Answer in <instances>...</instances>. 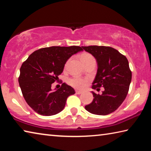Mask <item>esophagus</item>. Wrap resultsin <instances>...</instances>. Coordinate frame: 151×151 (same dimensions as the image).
I'll return each mask as SVG.
<instances>
[{
    "instance_id": "1",
    "label": "esophagus",
    "mask_w": 151,
    "mask_h": 151,
    "mask_svg": "<svg viewBox=\"0 0 151 151\" xmlns=\"http://www.w3.org/2000/svg\"><path fill=\"white\" fill-rule=\"evenodd\" d=\"M76 93L77 94H81L83 93V92H81V91H76Z\"/></svg>"
}]
</instances>
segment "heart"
Returning a JSON list of instances; mask_svg holds the SVG:
<instances>
[{"instance_id": "heart-1", "label": "heart", "mask_w": 151, "mask_h": 151, "mask_svg": "<svg viewBox=\"0 0 151 151\" xmlns=\"http://www.w3.org/2000/svg\"><path fill=\"white\" fill-rule=\"evenodd\" d=\"M91 57H92L91 55L88 54V53H84V54L81 56V60H82V62L84 63L86 60H87L88 58ZM68 83H69L70 85L72 86L73 87L76 89L83 90V89L86 87V84H87V81L84 78L75 76V77L70 78L69 81H68Z\"/></svg>"}]
</instances>
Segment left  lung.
<instances>
[{
    "mask_svg": "<svg viewBox=\"0 0 151 151\" xmlns=\"http://www.w3.org/2000/svg\"><path fill=\"white\" fill-rule=\"evenodd\" d=\"M95 58L98 69L92 88L100 91L101 94L92 91L93 101L85 106L86 111L97 115L112 113L121 105L128 94L132 73L129 61L118 50L104 46L82 47Z\"/></svg>",
    "mask_w": 151,
    "mask_h": 151,
    "instance_id": "obj_1",
    "label": "left lung"
}]
</instances>
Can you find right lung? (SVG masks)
Segmentation results:
<instances>
[{"instance_id":"obj_1","label":"right lung","mask_w":151,"mask_h":151,"mask_svg":"<svg viewBox=\"0 0 151 151\" xmlns=\"http://www.w3.org/2000/svg\"><path fill=\"white\" fill-rule=\"evenodd\" d=\"M82 50L78 46L42 48L32 52L22 63L19 85L25 101L37 113L55 115L65 108L68 97L75 93L65 83L54 91L51 85L63 73L68 58Z\"/></svg>"}]
</instances>
